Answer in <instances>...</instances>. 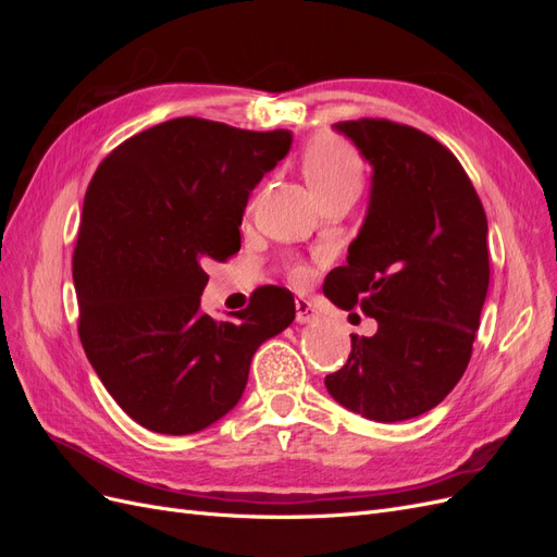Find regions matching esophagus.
Returning <instances> with one entry per match:
<instances>
[{"label": "esophagus", "mask_w": 557, "mask_h": 557, "mask_svg": "<svg viewBox=\"0 0 557 557\" xmlns=\"http://www.w3.org/2000/svg\"><path fill=\"white\" fill-rule=\"evenodd\" d=\"M295 311H297L295 320H297L299 325L313 323V320H318V311L313 309V305H311L309 299H297V301H295Z\"/></svg>", "instance_id": "esophagus-1"}]
</instances>
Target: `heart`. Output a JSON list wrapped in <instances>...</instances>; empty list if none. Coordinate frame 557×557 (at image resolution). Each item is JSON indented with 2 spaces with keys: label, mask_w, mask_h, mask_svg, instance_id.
Instances as JSON below:
<instances>
[{
  "label": "heart",
  "mask_w": 557,
  "mask_h": 557,
  "mask_svg": "<svg viewBox=\"0 0 557 557\" xmlns=\"http://www.w3.org/2000/svg\"><path fill=\"white\" fill-rule=\"evenodd\" d=\"M301 172L318 199L336 193H358L362 183V160L356 148L332 134H320L301 156ZM252 209V205H250ZM297 281L307 278V269H297Z\"/></svg>",
  "instance_id": "heart-1"
}]
</instances>
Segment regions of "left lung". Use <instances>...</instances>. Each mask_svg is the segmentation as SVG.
Wrapping results in <instances>:
<instances>
[{
  "label": "left lung",
  "instance_id": "left-lung-1",
  "mask_svg": "<svg viewBox=\"0 0 557 557\" xmlns=\"http://www.w3.org/2000/svg\"><path fill=\"white\" fill-rule=\"evenodd\" d=\"M334 129L372 164V188L325 295L379 330L350 334L325 387L348 411L397 423L434 409L465 374L491 283L487 221L458 158L425 132L374 117Z\"/></svg>",
  "mask_w": 557,
  "mask_h": 557
}]
</instances>
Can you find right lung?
Returning a JSON list of instances; mask_svg holds the SVG:
<instances>
[{
	"instance_id": "right-lung-1",
	"label": "right lung",
	"mask_w": 557,
	"mask_h": 557,
	"mask_svg": "<svg viewBox=\"0 0 557 557\" xmlns=\"http://www.w3.org/2000/svg\"><path fill=\"white\" fill-rule=\"evenodd\" d=\"M290 146V129L174 117L95 172L74 250L78 336L109 395L146 430L193 434L221 420L260 344L295 320L290 290L276 285L234 320L199 311L205 264L242 248L248 197Z\"/></svg>"
}]
</instances>
